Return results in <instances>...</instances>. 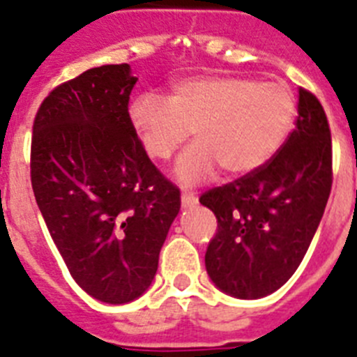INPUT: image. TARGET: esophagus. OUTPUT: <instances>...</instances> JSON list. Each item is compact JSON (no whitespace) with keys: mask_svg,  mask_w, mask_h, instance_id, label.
Instances as JSON below:
<instances>
[{"mask_svg":"<svg viewBox=\"0 0 357 357\" xmlns=\"http://www.w3.org/2000/svg\"><path fill=\"white\" fill-rule=\"evenodd\" d=\"M181 202H182V207H184V209H189V207L197 206L198 198L191 193H182Z\"/></svg>","mask_w":357,"mask_h":357,"instance_id":"esophagus-1","label":"esophagus"}]
</instances>
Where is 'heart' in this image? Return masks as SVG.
<instances>
[{
  "instance_id": "1",
  "label": "heart",
  "mask_w": 357,
  "mask_h": 357,
  "mask_svg": "<svg viewBox=\"0 0 357 357\" xmlns=\"http://www.w3.org/2000/svg\"><path fill=\"white\" fill-rule=\"evenodd\" d=\"M295 119L291 91L277 82L234 75H200L172 85L168 100L143 94L130 105V123L153 160L166 162L188 141L176 164L184 185L207 181L218 168L250 175L275 155Z\"/></svg>"
}]
</instances>
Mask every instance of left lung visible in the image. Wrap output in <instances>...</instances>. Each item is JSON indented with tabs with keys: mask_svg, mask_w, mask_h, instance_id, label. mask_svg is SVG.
Returning <instances> with one entry per match:
<instances>
[{
	"mask_svg": "<svg viewBox=\"0 0 357 357\" xmlns=\"http://www.w3.org/2000/svg\"><path fill=\"white\" fill-rule=\"evenodd\" d=\"M333 185L329 121L318 98L298 89L295 130L263 168L200 197L218 220L206 252L214 284L261 298L288 282L304 259Z\"/></svg>",
	"mask_w": 357,
	"mask_h": 357,
	"instance_id": "left-lung-1",
	"label": "left lung"
}]
</instances>
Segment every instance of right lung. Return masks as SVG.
Returning a JSON list of instances; mask_svg holds the SVG:
<instances>
[{"mask_svg":"<svg viewBox=\"0 0 357 357\" xmlns=\"http://www.w3.org/2000/svg\"><path fill=\"white\" fill-rule=\"evenodd\" d=\"M128 64L56 85L33 119L31 189L69 273L85 293L127 304L155 277L181 193L132 128Z\"/></svg>","mask_w":357,"mask_h":357,"instance_id":"add662e5","label":"right lung"}]
</instances>
